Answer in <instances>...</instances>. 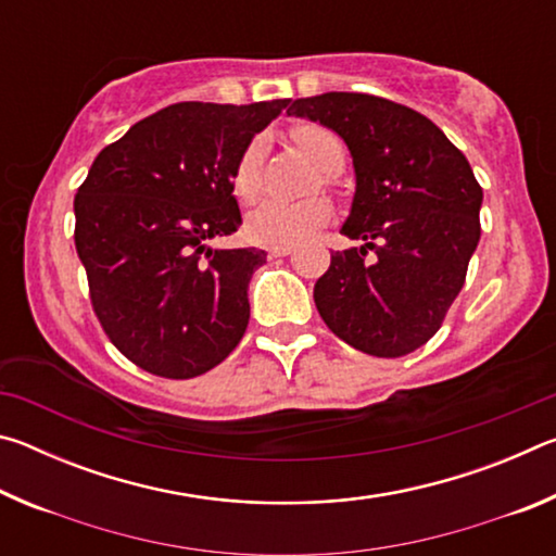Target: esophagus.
Segmentation results:
<instances>
[{"mask_svg":"<svg viewBox=\"0 0 556 556\" xmlns=\"http://www.w3.org/2000/svg\"><path fill=\"white\" fill-rule=\"evenodd\" d=\"M294 252V244H275V248H269V257H287Z\"/></svg>","mask_w":556,"mask_h":556,"instance_id":"obj_1","label":"esophagus"}]
</instances>
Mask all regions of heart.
<instances>
[{
    "label": "heart",
    "instance_id": "1",
    "mask_svg": "<svg viewBox=\"0 0 556 556\" xmlns=\"http://www.w3.org/2000/svg\"><path fill=\"white\" fill-rule=\"evenodd\" d=\"M291 142L304 152L312 162L321 168L324 174L333 176L343 168L345 149L343 142L333 135L331 129L314 122H301L291 127ZM262 159H265V144L262 139H252L244 144L232 166V193L238 201H252L260 191V174ZM331 215V205L324 195H312V199L287 201V199H265L255 211L248 215V235L262 244H291L314 230L321 228Z\"/></svg>",
    "mask_w": 556,
    "mask_h": 556
}]
</instances>
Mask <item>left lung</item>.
<instances>
[{
	"label": "left lung",
	"mask_w": 556,
	"mask_h": 556,
	"mask_svg": "<svg viewBox=\"0 0 556 556\" xmlns=\"http://www.w3.org/2000/svg\"><path fill=\"white\" fill-rule=\"evenodd\" d=\"M287 115L333 129L355 166L341 232L363 248L333 252L314 287L318 314L355 351H417L444 324L481 240L483 188L473 168L434 122L368 92L299 98Z\"/></svg>",
	"instance_id": "obj_1"
}]
</instances>
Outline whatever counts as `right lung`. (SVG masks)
Returning a JSON list of instances; mask_svg holds the SVG:
<instances>
[{
    "instance_id": "1",
    "label": "right lung",
    "mask_w": 556,
    "mask_h": 556,
    "mask_svg": "<svg viewBox=\"0 0 556 556\" xmlns=\"http://www.w3.org/2000/svg\"><path fill=\"white\" fill-rule=\"evenodd\" d=\"M287 105L176 102L102 149L75 193V250L92 312L142 370L195 378L244 336L248 285L267 252L213 250L208 240L242 225L232 166Z\"/></svg>"
}]
</instances>
